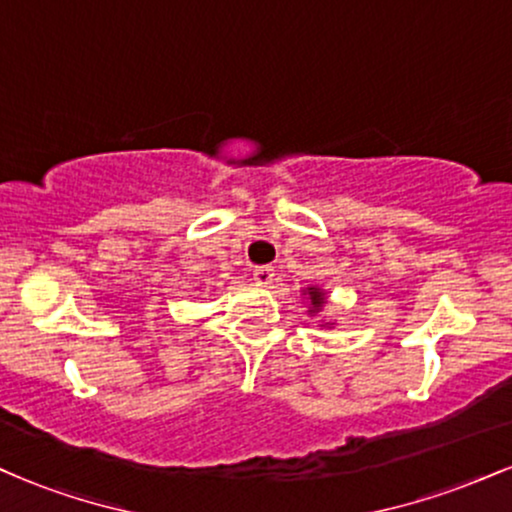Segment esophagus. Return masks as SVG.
<instances>
[{
	"instance_id": "obj_1",
	"label": "esophagus",
	"mask_w": 512,
	"mask_h": 512,
	"mask_svg": "<svg viewBox=\"0 0 512 512\" xmlns=\"http://www.w3.org/2000/svg\"><path fill=\"white\" fill-rule=\"evenodd\" d=\"M252 279H255L257 286H269L274 281V267H269V264L257 267L255 272H252Z\"/></svg>"
}]
</instances>
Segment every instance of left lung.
I'll return each instance as SVG.
<instances>
[{
	"label": "left lung",
	"mask_w": 512,
	"mask_h": 512,
	"mask_svg": "<svg viewBox=\"0 0 512 512\" xmlns=\"http://www.w3.org/2000/svg\"><path fill=\"white\" fill-rule=\"evenodd\" d=\"M301 298H305V303H308V315L310 317L320 315L322 310H325V305H327V291L322 289V286H315V284L305 286V289L301 291ZM332 325H334V322L320 320V325H317V327H332Z\"/></svg>",
	"instance_id": "8db88e82"
}]
</instances>
